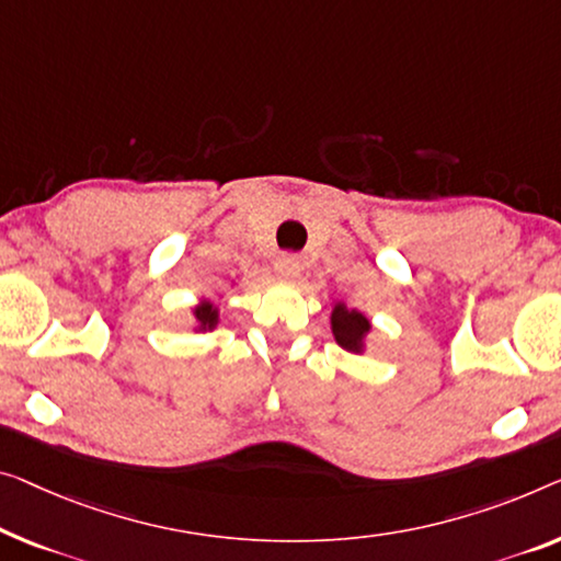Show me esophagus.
<instances>
[{"label": "esophagus", "mask_w": 561, "mask_h": 561, "mask_svg": "<svg viewBox=\"0 0 561 561\" xmlns=\"http://www.w3.org/2000/svg\"><path fill=\"white\" fill-rule=\"evenodd\" d=\"M277 274L282 279H297L299 274V262L295 256H282L277 262Z\"/></svg>", "instance_id": "esophagus-1"}]
</instances>
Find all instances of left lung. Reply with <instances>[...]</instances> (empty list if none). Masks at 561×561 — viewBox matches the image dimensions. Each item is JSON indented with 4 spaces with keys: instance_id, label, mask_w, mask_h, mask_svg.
Listing matches in <instances>:
<instances>
[{
    "instance_id": "obj_1",
    "label": "left lung",
    "mask_w": 561,
    "mask_h": 561,
    "mask_svg": "<svg viewBox=\"0 0 561 561\" xmlns=\"http://www.w3.org/2000/svg\"><path fill=\"white\" fill-rule=\"evenodd\" d=\"M332 334L334 342L340 347H345L347 353H357L360 355L365 350V337L370 332V320L357 309H347L342 302L332 307Z\"/></svg>"
}]
</instances>
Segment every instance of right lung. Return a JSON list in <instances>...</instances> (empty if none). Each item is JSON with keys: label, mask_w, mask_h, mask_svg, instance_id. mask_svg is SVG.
I'll return each mask as SVG.
<instances>
[{"label": "right lung", "mask_w": 561, "mask_h": 561, "mask_svg": "<svg viewBox=\"0 0 561 561\" xmlns=\"http://www.w3.org/2000/svg\"><path fill=\"white\" fill-rule=\"evenodd\" d=\"M194 317L198 322V332H208L214 330L216 324H219V307H216L214 302H201L194 307Z\"/></svg>", "instance_id": "1"}]
</instances>
